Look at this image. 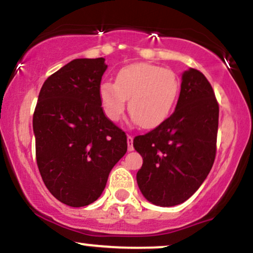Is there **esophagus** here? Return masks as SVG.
<instances>
[{
	"instance_id": "34e87169",
	"label": "esophagus",
	"mask_w": 253,
	"mask_h": 253,
	"mask_svg": "<svg viewBox=\"0 0 253 253\" xmlns=\"http://www.w3.org/2000/svg\"><path fill=\"white\" fill-rule=\"evenodd\" d=\"M127 144H128V151L134 150V147H133V136L130 134L127 135Z\"/></svg>"
}]
</instances>
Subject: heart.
Listing matches in <instances>:
<instances>
[{"label":"heart","mask_w":253,"mask_h":253,"mask_svg":"<svg viewBox=\"0 0 253 253\" xmlns=\"http://www.w3.org/2000/svg\"><path fill=\"white\" fill-rule=\"evenodd\" d=\"M179 94V82L171 70L151 64H133L118 72L115 83L103 82L100 101L106 117L117 123L128 100V112L143 128L167 120Z\"/></svg>","instance_id":"b5f03b06"}]
</instances>
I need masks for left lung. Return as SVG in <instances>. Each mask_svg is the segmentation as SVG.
Wrapping results in <instances>:
<instances>
[{"label":"left lung","instance_id":"8db88e82","mask_svg":"<svg viewBox=\"0 0 253 253\" xmlns=\"http://www.w3.org/2000/svg\"><path fill=\"white\" fill-rule=\"evenodd\" d=\"M219 103L201 71L182 76L175 112L133 146L143 157L136 182L153 205L171 207L187 201L199 189L216 155Z\"/></svg>","mask_w":253,"mask_h":253}]
</instances>
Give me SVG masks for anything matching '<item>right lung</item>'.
<instances>
[{"label":"right lung","mask_w":253,"mask_h":253,"mask_svg":"<svg viewBox=\"0 0 253 253\" xmlns=\"http://www.w3.org/2000/svg\"><path fill=\"white\" fill-rule=\"evenodd\" d=\"M103 58L74 59L42 84L33 114L36 157L46 188L60 202L84 207L100 197L127 136L100 101Z\"/></svg>","instance_id":"1"}]
</instances>
